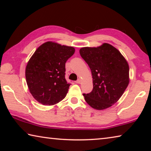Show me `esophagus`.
Wrapping results in <instances>:
<instances>
[{"instance_id":"34e87169","label":"esophagus","mask_w":151,"mask_h":151,"mask_svg":"<svg viewBox=\"0 0 151 151\" xmlns=\"http://www.w3.org/2000/svg\"><path fill=\"white\" fill-rule=\"evenodd\" d=\"M81 79H79V78H78L77 81H75V83H76V84H79V83H81Z\"/></svg>"}]
</instances>
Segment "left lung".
<instances>
[{"label": "left lung", "instance_id": "left-lung-1", "mask_svg": "<svg viewBox=\"0 0 151 151\" xmlns=\"http://www.w3.org/2000/svg\"><path fill=\"white\" fill-rule=\"evenodd\" d=\"M79 52L93 76V91L83 94L86 102L96 110L109 108L119 100L129 85V64L119 50L108 43L81 48Z\"/></svg>", "mask_w": 151, "mask_h": 151}]
</instances>
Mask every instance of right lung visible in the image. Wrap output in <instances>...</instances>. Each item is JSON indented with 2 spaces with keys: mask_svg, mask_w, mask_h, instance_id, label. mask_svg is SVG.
<instances>
[{
  "mask_svg": "<svg viewBox=\"0 0 151 151\" xmlns=\"http://www.w3.org/2000/svg\"><path fill=\"white\" fill-rule=\"evenodd\" d=\"M75 48L48 41L36 50L28 62L25 76L30 93L43 105H54L65 99L70 84L65 79V63Z\"/></svg>",
  "mask_w": 151,
  "mask_h": 151,
  "instance_id": "1",
  "label": "right lung"
}]
</instances>
